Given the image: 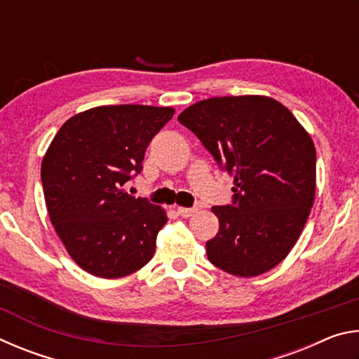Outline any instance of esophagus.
Wrapping results in <instances>:
<instances>
[{
  "label": "esophagus",
  "mask_w": 359,
  "mask_h": 359,
  "mask_svg": "<svg viewBox=\"0 0 359 359\" xmlns=\"http://www.w3.org/2000/svg\"><path fill=\"white\" fill-rule=\"evenodd\" d=\"M198 212V208H177V214L184 218L193 217Z\"/></svg>",
  "instance_id": "34e87169"
}]
</instances>
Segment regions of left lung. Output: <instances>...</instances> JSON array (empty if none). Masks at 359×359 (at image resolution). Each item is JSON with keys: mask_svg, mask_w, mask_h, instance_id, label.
<instances>
[{"mask_svg": "<svg viewBox=\"0 0 359 359\" xmlns=\"http://www.w3.org/2000/svg\"><path fill=\"white\" fill-rule=\"evenodd\" d=\"M224 172L233 203L214 205L218 233L208 258L238 277L271 271L299 239L315 198V147L287 107L267 96H220L177 118Z\"/></svg>", "mask_w": 359, "mask_h": 359, "instance_id": "left-lung-1", "label": "left lung"}]
</instances>
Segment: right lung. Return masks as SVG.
Listing matches in <instances>:
<instances>
[{"mask_svg": "<svg viewBox=\"0 0 359 359\" xmlns=\"http://www.w3.org/2000/svg\"><path fill=\"white\" fill-rule=\"evenodd\" d=\"M172 107L100 106L66 120L42 160L48 217L71 258L101 278L141 269L155 253L166 212L125 191Z\"/></svg>", "mask_w": 359, "mask_h": 359, "instance_id": "obj_1", "label": "right lung"}]
</instances>
